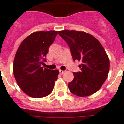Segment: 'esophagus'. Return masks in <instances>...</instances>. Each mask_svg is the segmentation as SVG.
<instances>
[{
  "instance_id": "34e87169",
  "label": "esophagus",
  "mask_w": 124,
  "mask_h": 124,
  "mask_svg": "<svg viewBox=\"0 0 124 124\" xmlns=\"http://www.w3.org/2000/svg\"><path fill=\"white\" fill-rule=\"evenodd\" d=\"M60 74H63V73L65 72V71H63V70H60Z\"/></svg>"
}]
</instances>
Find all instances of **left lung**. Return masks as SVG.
Listing matches in <instances>:
<instances>
[{
  "label": "left lung",
  "instance_id": "left-lung-1",
  "mask_svg": "<svg viewBox=\"0 0 124 124\" xmlns=\"http://www.w3.org/2000/svg\"><path fill=\"white\" fill-rule=\"evenodd\" d=\"M58 33L69 46L73 60L82 61L81 71L73 73L68 88L77 96L85 97L96 93L108 77L110 60L106 51L94 36L84 31L62 30Z\"/></svg>",
  "mask_w": 124,
  "mask_h": 124
}]
</instances>
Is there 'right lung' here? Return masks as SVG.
I'll list each match as a JSON object with an SVG mask.
<instances>
[{"label": "right lung", "mask_w": 124, "mask_h": 124, "mask_svg": "<svg viewBox=\"0 0 124 124\" xmlns=\"http://www.w3.org/2000/svg\"><path fill=\"white\" fill-rule=\"evenodd\" d=\"M57 31L32 33L19 45L13 62V73L21 89L28 96L40 98L49 95L59 74L58 70L44 68L49 47Z\"/></svg>", "instance_id": "1"}]
</instances>
